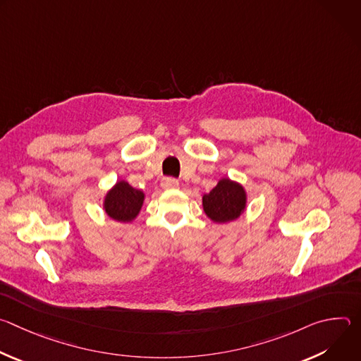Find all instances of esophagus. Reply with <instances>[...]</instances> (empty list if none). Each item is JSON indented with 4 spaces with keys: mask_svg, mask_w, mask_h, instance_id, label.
<instances>
[{
    "mask_svg": "<svg viewBox=\"0 0 361 361\" xmlns=\"http://www.w3.org/2000/svg\"><path fill=\"white\" fill-rule=\"evenodd\" d=\"M178 181L177 180H174V178H164L163 181H161V187L164 188V190H174V188H178Z\"/></svg>",
    "mask_w": 361,
    "mask_h": 361,
    "instance_id": "34e87169",
    "label": "esophagus"
}]
</instances>
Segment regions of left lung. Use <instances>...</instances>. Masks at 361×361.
Segmentation results:
<instances>
[{"instance_id": "left-lung-1", "label": "left lung", "mask_w": 361, "mask_h": 361, "mask_svg": "<svg viewBox=\"0 0 361 361\" xmlns=\"http://www.w3.org/2000/svg\"><path fill=\"white\" fill-rule=\"evenodd\" d=\"M202 210L216 224L238 220L247 209V191L243 184L228 177L219 180L217 185L202 195Z\"/></svg>"}]
</instances>
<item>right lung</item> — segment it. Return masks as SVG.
Here are the masks:
<instances>
[{
    "instance_id": "obj_1",
    "label": "right lung",
    "mask_w": 361,
    "mask_h": 361,
    "mask_svg": "<svg viewBox=\"0 0 361 361\" xmlns=\"http://www.w3.org/2000/svg\"><path fill=\"white\" fill-rule=\"evenodd\" d=\"M145 194L128 184L126 180H118L104 195L102 210L114 221L131 223L140 214Z\"/></svg>"
}]
</instances>
